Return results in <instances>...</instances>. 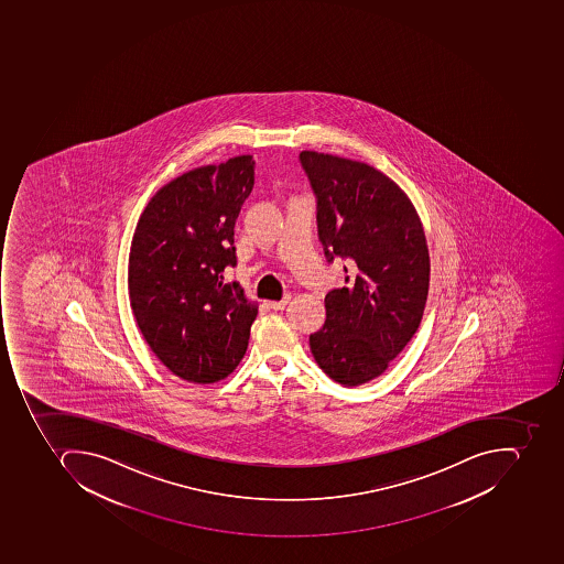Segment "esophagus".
Listing matches in <instances>:
<instances>
[{"label": "esophagus", "mask_w": 564, "mask_h": 564, "mask_svg": "<svg viewBox=\"0 0 564 564\" xmlns=\"http://www.w3.org/2000/svg\"><path fill=\"white\" fill-rule=\"evenodd\" d=\"M290 299H292V296L286 295L283 300H274V302H269V307H271L272 311H283V308L286 307L288 302H290Z\"/></svg>", "instance_id": "34e87169"}]
</instances>
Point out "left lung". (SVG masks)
I'll use <instances>...</instances> for the list:
<instances>
[{
    "instance_id": "obj_1",
    "label": "left lung",
    "mask_w": 564,
    "mask_h": 564,
    "mask_svg": "<svg viewBox=\"0 0 564 564\" xmlns=\"http://www.w3.org/2000/svg\"><path fill=\"white\" fill-rule=\"evenodd\" d=\"M299 159L316 195L324 256L347 260V286L328 292L326 321L308 344L332 380L357 387L383 375L420 328L430 286L423 224L378 169L308 150Z\"/></svg>"
}]
</instances>
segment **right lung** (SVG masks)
Masks as SVG:
<instances>
[{"label": "right lung", "mask_w": 564, "mask_h": 564, "mask_svg": "<svg viewBox=\"0 0 564 564\" xmlns=\"http://www.w3.org/2000/svg\"><path fill=\"white\" fill-rule=\"evenodd\" d=\"M252 155L184 172L144 207L129 252V299L144 340L189 383L224 380L243 359L257 304L224 281L235 224L253 188Z\"/></svg>", "instance_id": "1"}]
</instances>
